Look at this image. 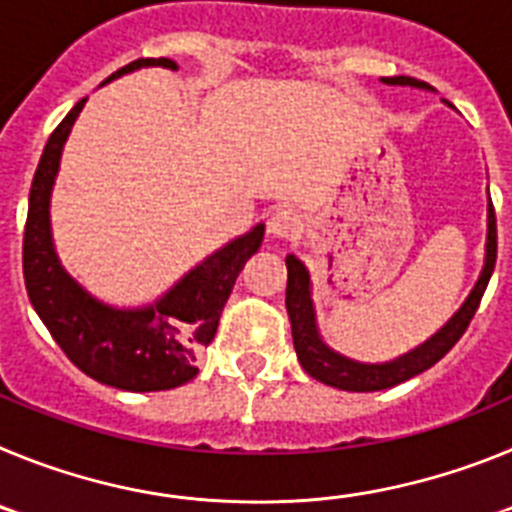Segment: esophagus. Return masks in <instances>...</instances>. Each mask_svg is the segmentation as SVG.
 Listing matches in <instances>:
<instances>
[{"instance_id": "34e87169", "label": "esophagus", "mask_w": 512, "mask_h": 512, "mask_svg": "<svg viewBox=\"0 0 512 512\" xmlns=\"http://www.w3.org/2000/svg\"><path fill=\"white\" fill-rule=\"evenodd\" d=\"M300 228H302L300 217H297L292 210L271 212L269 223H266V233H269L271 238H279V241L295 238V235L300 233Z\"/></svg>"}]
</instances>
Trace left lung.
<instances>
[{
	"label": "left lung",
	"mask_w": 512,
	"mask_h": 512,
	"mask_svg": "<svg viewBox=\"0 0 512 512\" xmlns=\"http://www.w3.org/2000/svg\"><path fill=\"white\" fill-rule=\"evenodd\" d=\"M382 84L387 87H413L423 92H436L431 84L413 79V76H382ZM497 259V228H495V210L492 202L487 205V238H485V261L479 269V277L469 295L459 305V310L451 315L431 338H425L415 348L405 351L402 356H395L390 361H356L351 356L338 354L336 348H330L325 338L320 336L318 312L312 302V279L307 266L297 259L295 253L287 256V312L292 323V341H295L297 359L302 369L312 379L336 387L346 392H377L395 387L400 382H408L415 374L431 369L436 361L449 354L451 346L467 330L469 320L477 312L479 300L485 295L487 282L492 277Z\"/></svg>",
	"instance_id": "1"
}]
</instances>
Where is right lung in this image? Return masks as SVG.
Instances as JSON below:
<instances>
[{"label":"right lung","instance_id":"1","mask_svg":"<svg viewBox=\"0 0 512 512\" xmlns=\"http://www.w3.org/2000/svg\"><path fill=\"white\" fill-rule=\"evenodd\" d=\"M151 66L179 69L171 58H140L104 84ZM84 104L87 99L53 130L30 187L22 241L27 297L53 341L87 377L125 392L174 390L197 374V356L215 338L235 277L261 248L266 225L256 223L248 233L212 251L156 300L130 307L99 300L61 264L51 225V197L63 146Z\"/></svg>","mask_w":512,"mask_h":512}]
</instances>
